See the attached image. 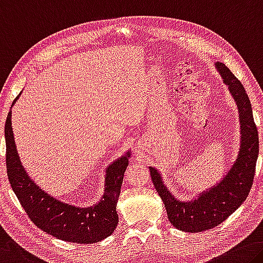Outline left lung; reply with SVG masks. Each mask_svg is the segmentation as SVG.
I'll return each mask as SVG.
<instances>
[{
    "label": "left lung",
    "mask_w": 263,
    "mask_h": 263,
    "mask_svg": "<svg viewBox=\"0 0 263 263\" xmlns=\"http://www.w3.org/2000/svg\"><path fill=\"white\" fill-rule=\"evenodd\" d=\"M214 64L239 110L241 144L234 164L222 180L191 201H181L174 197L164 185L158 170L149 167L153 186L164 202L170 222L177 229L189 233L205 232L216 227L241 206L253 185L259 156V133L254 123L248 95L226 65L221 62Z\"/></svg>",
    "instance_id": "8db88e82"
}]
</instances>
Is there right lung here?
Here are the masks:
<instances>
[{"mask_svg":"<svg viewBox=\"0 0 263 263\" xmlns=\"http://www.w3.org/2000/svg\"><path fill=\"white\" fill-rule=\"evenodd\" d=\"M20 96L21 93L12 102V105ZM4 137L8 179L21 205L37 227L57 239L83 245L99 242L114 233L118 224L116 207L131 151L107 166L105 189L101 201L91 207L83 208L71 206L51 197L28 176L16 149L11 111L6 120Z\"/></svg>","mask_w":263,"mask_h":263,"instance_id":"right-lung-1","label":"right lung"}]
</instances>
